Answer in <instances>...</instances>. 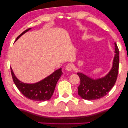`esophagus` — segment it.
I'll use <instances>...</instances> for the list:
<instances>
[{
    "instance_id": "obj_1",
    "label": "esophagus",
    "mask_w": 128,
    "mask_h": 128,
    "mask_svg": "<svg viewBox=\"0 0 128 128\" xmlns=\"http://www.w3.org/2000/svg\"><path fill=\"white\" fill-rule=\"evenodd\" d=\"M72 68H73V66H72V64H68L66 66V70H68V72L72 71Z\"/></svg>"
}]
</instances>
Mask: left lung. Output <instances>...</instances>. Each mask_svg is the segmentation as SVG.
I'll return each mask as SVG.
<instances>
[{"mask_svg":"<svg viewBox=\"0 0 128 128\" xmlns=\"http://www.w3.org/2000/svg\"><path fill=\"white\" fill-rule=\"evenodd\" d=\"M115 55L112 68L104 77L93 78L82 72H78L80 84L78 88V94L83 99L94 100L101 98L107 94L114 86L118 73L119 50L116 42H114Z\"/></svg>","mask_w":128,"mask_h":128,"instance_id":"8db88e82","label":"left lung"}]
</instances>
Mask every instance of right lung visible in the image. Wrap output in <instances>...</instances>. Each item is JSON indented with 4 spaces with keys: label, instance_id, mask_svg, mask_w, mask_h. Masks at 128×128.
<instances>
[{
    "label": "right lung",
    "instance_id": "obj_1",
    "mask_svg": "<svg viewBox=\"0 0 128 128\" xmlns=\"http://www.w3.org/2000/svg\"><path fill=\"white\" fill-rule=\"evenodd\" d=\"M31 28L26 30L16 38V41ZM12 76L15 85L19 91L27 98L37 101H44L50 100L53 95L56 85L63 74L62 69L56 70L48 76L34 83H26L17 78L11 68Z\"/></svg>",
    "mask_w": 128,
    "mask_h": 128
}]
</instances>
